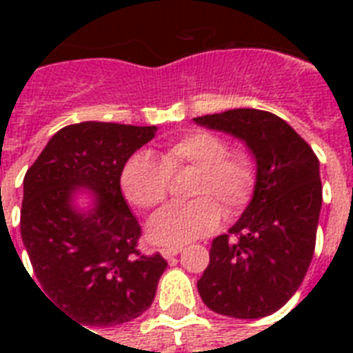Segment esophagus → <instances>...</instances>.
<instances>
[{"label": "esophagus", "mask_w": 353, "mask_h": 353, "mask_svg": "<svg viewBox=\"0 0 353 353\" xmlns=\"http://www.w3.org/2000/svg\"><path fill=\"white\" fill-rule=\"evenodd\" d=\"M179 252H181V247H172V249H163L161 254H163L166 260H170V258H174L176 254H179Z\"/></svg>", "instance_id": "34e87169"}]
</instances>
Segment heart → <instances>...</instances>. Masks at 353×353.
<instances>
[{"label":"heart","mask_w":353,"mask_h":353,"mask_svg":"<svg viewBox=\"0 0 353 353\" xmlns=\"http://www.w3.org/2000/svg\"><path fill=\"white\" fill-rule=\"evenodd\" d=\"M196 170L190 203L168 207L152 218L148 238L155 245L181 247L218 227L221 211L234 216L251 201L256 187V161L245 150H229L218 133L190 130L166 144L154 159L146 152L133 154L121 174L126 199L137 209L152 210L165 203L170 176Z\"/></svg>","instance_id":"1"}]
</instances>
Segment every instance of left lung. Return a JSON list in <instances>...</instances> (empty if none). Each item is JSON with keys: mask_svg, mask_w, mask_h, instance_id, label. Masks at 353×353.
I'll return each instance as SVG.
<instances>
[{"mask_svg": "<svg viewBox=\"0 0 353 353\" xmlns=\"http://www.w3.org/2000/svg\"><path fill=\"white\" fill-rule=\"evenodd\" d=\"M194 121L241 139L258 170L245 212L212 240L199 296L227 317L271 315L295 295L312 263L323 205L317 155L274 113L238 108Z\"/></svg>", "mask_w": 353, "mask_h": 353, "instance_id": "1", "label": "left lung"}]
</instances>
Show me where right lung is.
Wrapping results in <instances>:
<instances>
[{
    "label": "right lung",
    "instance_id": "right-lung-1",
    "mask_svg": "<svg viewBox=\"0 0 353 353\" xmlns=\"http://www.w3.org/2000/svg\"><path fill=\"white\" fill-rule=\"evenodd\" d=\"M155 132L115 122L71 124L52 135L25 174L19 229L38 279L32 282L85 326H117L143 315L168 265L159 252L139 251L141 225L121 190L126 161ZM80 188L96 196L90 211L74 209Z\"/></svg>",
    "mask_w": 353,
    "mask_h": 353
}]
</instances>
